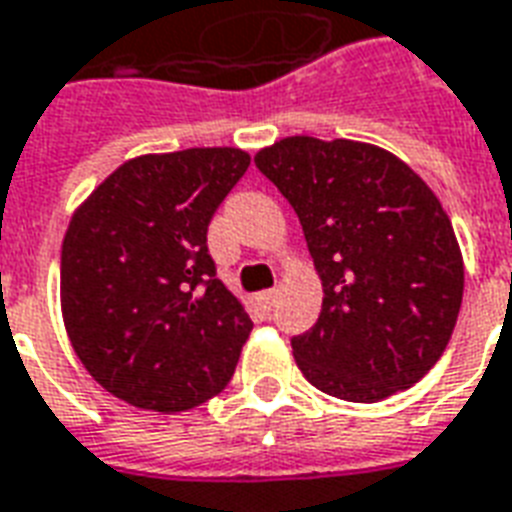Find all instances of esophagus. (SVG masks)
<instances>
[{
  "mask_svg": "<svg viewBox=\"0 0 512 512\" xmlns=\"http://www.w3.org/2000/svg\"><path fill=\"white\" fill-rule=\"evenodd\" d=\"M259 299L264 302V307H275V302L280 299V288H270V291H261Z\"/></svg>",
  "mask_w": 512,
  "mask_h": 512,
  "instance_id": "obj_1",
  "label": "esophagus"
}]
</instances>
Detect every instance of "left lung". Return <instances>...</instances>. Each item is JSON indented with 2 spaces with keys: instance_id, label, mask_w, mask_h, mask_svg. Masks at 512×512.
Here are the masks:
<instances>
[{
  "instance_id": "left-lung-1",
  "label": "left lung",
  "mask_w": 512,
  "mask_h": 512,
  "mask_svg": "<svg viewBox=\"0 0 512 512\" xmlns=\"http://www.w3.org/2000/svg\"><path fill=\"white\" fill-rule=\"evenodd\" d=\"M253 161L299 215L324 286L315 326L291 340L302 375L348 402L418 383L443 356L464 294L459 242L432 188L370 142L297 134Z\"/></svg>"
}]
</instances>
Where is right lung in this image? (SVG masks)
Here are the masks:
<instances>
[{
	"label": "right lung",
	"mask_w": 512,
	"mask_h": 512,
	"mask_svg": "<svg viewBox=\"0 0 512 512\" xmlns=\"http://www.w3.org/2000/svg\"><path fill=\"white\" fill-rule=\"evenodd\" d=\"M240 148L137 156L75 210L61 242V315L113 397L183 413L221 394L253 329L215 278L207 226L245 175Z\"/></svg>",
	"instance_id": "1"
}]
</instances>
